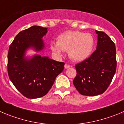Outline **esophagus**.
I'll return each mask as SVG.
<instances>
[{"mask_svg":"<svg viewBox=\"0 0 124 124\" xmlns=\"http://www.w3.org/2000/svg\"><path fill=\"white\" fill-rule=\"evenodd\" d=\"M64 67H65V69H69V68L70 67V65L65 63V65H64Z\"/></svg>","mask_w":124,"mask_h":124,"instance_id":"esophagus-1","label":"esophagus"}]
</instances>
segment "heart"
Instances as JSON below:
<instances>
[{"label": "heart", "mask_w": 124, "mask_h": 124, "mask_svg": "<svg viewBox=\"0 0 124 124\" xmlns=\"http://www.w3.org/2000/svg\"><path fill=\"white\" fill-rule=\"evenodd\" d=\"M94 45V38L91 33L69 31L59 35L57 42L51 44V49L57 55H61L62 51H67L72 61L81 62L89 57Z\"/></svg>", "instance_id": "1"}]
</instances>
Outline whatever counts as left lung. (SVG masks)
<instances>
[{"instance_id":"left-lung-1","label":"left lung","mask_w":124,"mask_h":124,"mask_svg":"<svg viewBox=\"0 0 124 124\" xmlns=\"http://www.w3.org/2000/svg\"><path fill=\"white\" fill-rule=\"evenodd\" d=\"M95 32L97 49L89 58L75 65L76 76L73 83L83 95L95 96L105 92L116 70L115 44L105 32Z\"/></svg>"}]
</instances>
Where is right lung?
Returning a JSON list of instances; mask_svg holds the SVG:
<instances>
[{"mask_svg":"<svg viewBox=\"0 0 124 124\" xmlns=\"http://www.w3.org/2000/svg\"><path fill=\"white\" fill-rule=\"evenodd\" d=\"M47 32L46 27L33 25L21 31L9 47V78L17 90L28 99H37L47 94L57 76L64 69V62L48 57L35 55L31 59L24 57L29 48H33L37 51L43 49L42 38Z\"/></svg>","mask_w":124,"mask_h":124,"instance_id":"1","label":"right lung"}]
</instances>
